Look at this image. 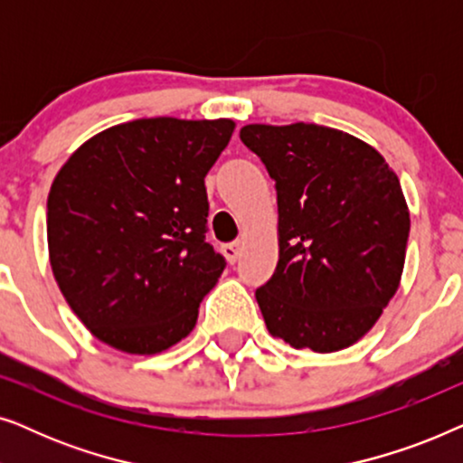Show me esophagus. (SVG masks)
<instances>
[{"instance_id": "esophagus-1", "label": "esophagus", "mask_w": 463, "mask_h": 463, "mask_svg": "<svg viewBox=\"0 0 463 463\" xmlns=\"http://www.w3.org/2000/svg\"><path fill=\"white\" fill-rule=\"evenodd\" d=\"M240 252H242V249H240V242H230L223 246V255L230 263H236L240 259Z\"/></svg>"}]
</instances>
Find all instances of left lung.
<instances>
[{
    "mask_svg": "<svg viewBox=\"0 0 463 463\" xmlns=\"http://www.w3.org/2000/svg\"><path fill=\"white\" fill-rule=\"evenodd\" d=\"M240 138L276 183L274 276L257 288L268 331L326 354L356 344L401 284L409 208L383 156L318 124H249Z\"/></svg>",
    "mask_w": 463,
    "mask_h": 463,
    "instance_id": "left-lung-1",
    "label": "left lung"
}]
</instances>
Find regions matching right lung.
Wrapping results in <instances>:
<instances>
[{"label": "right lung", "instance_id": "add662e5", "mask_svg": "<svg viewBox=\"0 0 463 463\" xmlns=\"http://www.w3.org/2000/svg\"><path fill=\"white\" fill-rule=\"evenodd\" d=\"M232 119L147 118L86 141L48 194V250L69 307L103 344L157 354L194 331L225 259L206 242L204 176Z\"/></svg>", "mask_w": 463, "mask_h": 463}]
</instances>
